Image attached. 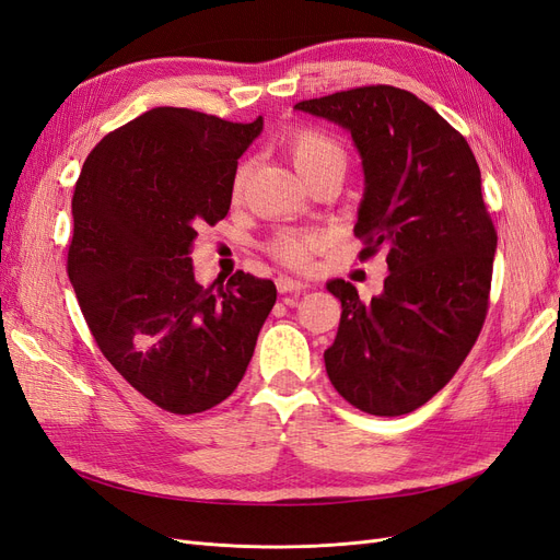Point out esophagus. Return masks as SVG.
Instances as JSON below:
<instances>
[{
	"label": "esophagus",
	"instance_id": "obj_1",
	"mask_svg": "<svg viewBox=\"0 0 560 560\" xmlns=\"http://www.w3.org/2000/svg\"><path fill=\"white\" fill-rule=\"evenodd\" d=\"M276 287H278V292L280 294H294V292H303L306 290V282L303 280H294V278H278L276 280Z\"/></svg>",
	"mask_w": 560,
	"mask_h": 560
}]
</instances>
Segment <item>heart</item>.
Masks as SVG:
<instances>
[{
	"instance_id": "1",
	"label": "heart",
	"mask_w": 560,
	"mask_h": 560,
	"mask_svg": "<svg viewBox=\"0 0 560 560\" xmlns=\"http://www.w3.org/2000/svg\"><path fill=\"white\" fill-rule=\"evenodd\" d=\"M282 149L303 179H308L315 173L329 171V167H341V171L346 167V149L325 130L296 128L282 140ZM247 171H249L247 163H243L238 171H235L233 184H231L233 198H241L245 189ZM319 245H322V238L317 233L284 231L273 241V245H270V252H273L282 264L301 268L308 264L311 254L319 249Z\"/></svg>"
}]
</instances>
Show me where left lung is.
I'll list each match as a JSON object with an SVG mask.
<instances>
[{"label": "left lung", "instance_id": "obj_1", "mask_svg": "<svg viewBox=\"0 0 560 560\" xmlns=\"http://www.w3.org/2000/svg\"><path fill=\"white\" fill-rule=\"evenodd\" d=\"M294 109L350 132L364 196L360 259L387 252L383 292L369 303L341 278V325L325 350L331 385L371 416H404L432 399L477 343L488 311L498 233L467 140L413 93L364 86Z\"/></svg>", "mask_w": 560, "mask_h": 560}]
</instances>
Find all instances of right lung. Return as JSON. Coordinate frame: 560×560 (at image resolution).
<instances>
[{"mask_svg": "<svg viewBox=\"0 0 560 560\" xmlns=\"http://www.w3.org/2000/svg\"><path fill=\"white\" fill-rule=\"evenodd\" d=\"M264 118L231 124L156 107L105 135L74 186L67 276L112 366L161 409L189 416L245 376L276 306L270 280L194 278L191 243L231 208V184Z\"/></svg>", "mask_w": 560, "mask_h": 560, "instance_id": "1", "label": "right lung"}]
</instances>
